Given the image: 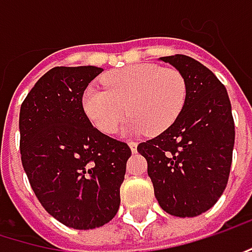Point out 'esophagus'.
Instances as JSON below:
<instances>
[{
  "label": "esophagus",
  "mask_w": 252,
  "mask_h": 252,
  "mask_svg": "<svg viewBox=\"0 0 252 252\" xmlns=\"http://www.w3.org/2000/svg\"><path fill=\"white\" fill-rule=\"evenodd\" d=\"M127 145H129V148H130L132 152H136V151H137V143H136V142H129Z\"/></svg>",
  "instance_id": "34e87169"
}]
</instances>
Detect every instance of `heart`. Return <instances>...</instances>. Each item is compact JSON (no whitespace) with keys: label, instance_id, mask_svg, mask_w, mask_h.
Here are the masks:
<instances>
[{"label":"heart","instance_id":"heart-1","mask_svg":"<svg viewBox=\"0 0 252 252\" xmlns=\"http://www.w3.org/2000/svg\"><path fill=\"white\" fill-rule=\"evenodd\" d=\"M104 89L89 86L81 96L87 119L104 135H113L130 116L126 132L158 135L181 115L187 101V83L173 68L133 64L103 77Z\"/></svg>","mask_w":252,"mask_h":252}]
</instances>
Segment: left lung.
<instances>
[{"label": "left lung", "mask_w": 252, "mask_h": 252, "mask_svg": "<svg viewBox=\"0 0 252 252\" xmlns=\"http://www.w3.org/2000/svg\"><path fill=\"white\" fill-rule=\"evenodd\" d=\"M187 83L178 119L159 136L142 142L148 175L160 208L173 217H196L222 195L232 162L235 126L224 84L204 64L176 54L160 57Z\"/></svg>", "instance_id": "8db88e82"}]
</instances>
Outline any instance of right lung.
Masks as SVG:
<instances>
[{
    "mask_svg": "<svg viewBox=\"0 0 252 252\" xmlns=\"http://www.w3.org/2000/svg\"><path fill=\"white\" fill-rule=\"evenodd\" d=\"M103 68L54 67L34 84L20 110L21 162L44 209L74 229L113 220L130 149L87 119L81 96Z\"/></svg>",
    "mask_w": 252,
    "mask_h": 252,
    "instance_id": "add662e5",
    "label": "right lung"
}]
</instances>
